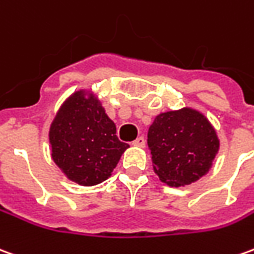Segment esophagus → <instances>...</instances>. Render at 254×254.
<instances>
[{"mask_svg":"<svg viewBox=\"0 0 254 254\" xmlns=\"http://www.w3.org/2000/svg\"><path fill=\"white\" fill-rule=\"evenodd\" d=\"M132 144L136 145V147H144V145H145L144 137H143V136H140V137H137L136 140H133Z\"/></svg>","mask_w":254,"mask_h":254,"instance_id":"34e87169","label":"esophagus"}]
</instances>
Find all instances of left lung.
I'll use <instances>...</instances> for the list:
<instances>
[{
	"label": "left lung",
	"mask_w": 254,
	"mask_h": 254,
	"mask_svg": "<svg viewBox=\"0 0 254 254\" xmlns=\"http://www.w3.org/2000/svg\"><path fill=\"white\" fill-rule=\"evenodd\" d=\"M147 143L155 175L172 187H184L205 176L220 148L213 125L191 107L158 114Z\"/></svg>",
	"instance_id": "1"
}]
</instances>
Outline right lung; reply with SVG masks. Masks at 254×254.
Here are the masks:
<instances>
[{"label": "right lung", "instance_id": "1", "mask_svg": "<svg viewBox=\"0 0 254 254\" xmlns=\"http://www.w3.org/2000/svg\"><path fill=\"white\" fill-rule=\"evenodd\" d=\"M49 144L63 175L85 187L107 180L129 147L118 140L115 124L90 89L74 92L60 106L49 127Z\"/></svg>", "mask_w": 254, "mask_h": 254}]
</instances>
